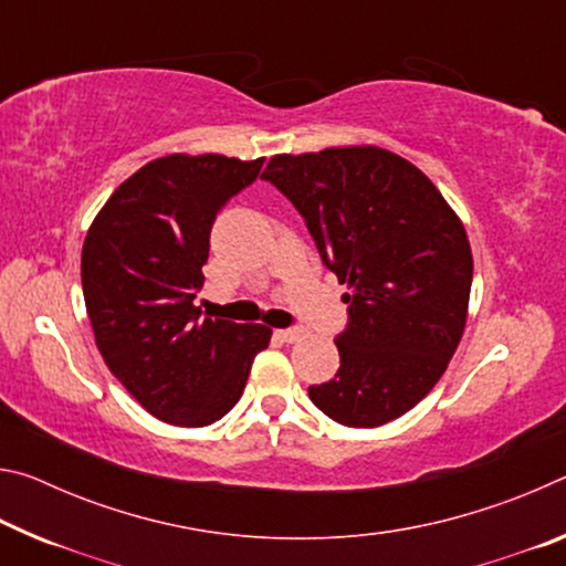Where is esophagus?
<instances>
[{"mask_svg":"<svg viewBox=\"0 0 566 566\" xmlns=\"http://www.w3.org/2000/svg\"><path fill=\"white\" fill-rule=\"evenodd\" d=\"M280 337L284 339V342H300L302 337H304V329H300V327H292V329H282L280 332Z\"/></svg>","mask_w":566,"mask_h":566,"instance_id":"1","label":"esophagus"}]
</instances>
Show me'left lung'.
Here are the masks:
<instances>
[{"mask_svg":"<svg viewBox=\"0 0 566 566\" xmlns=\"http://www.w3.org/2000/svg\"><path fill=\"white\" fill-rule=\"evenodd\" d=\"M262 179L304 217L349 284L339 371L310 399L344 427H379L424 399L462 339L472 249L427 175L379 147L276 155Z\"/></svg>","mask_w":566,"mask_h":566,"instance_id":"obj_1","label":"left lung"}]
</instances>
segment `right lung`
I'll return each mask as SVG.
<instances>
[{
  "label": "right lung",
  "instance_id": "obj_1",
  "mask_svg": "<svg viewBox=\"0 0 566 566\" xmlns=\"http://www.w3.org/2000/svg\"><path fill=\"white\" fill-rule=\"evenodd\" d=\"M264 159L169 155L117 187L82 247V290L104 361L149 415L207 427L242 397L264 324L202 319L209 232Z\"/></svg>",
  "mask_w": 566,
  "mask_h": 566
}]
</instances>
